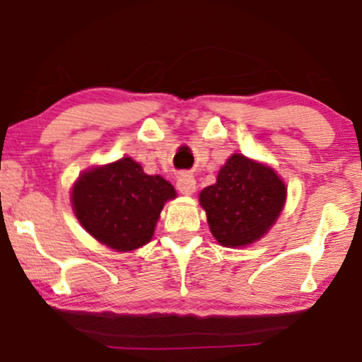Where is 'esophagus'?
<instances>
[{"instance_id": "esophagus-1", "label": "esophagus", "mask_w": 362, "mask_h": 362, "mask_svg": "<svg viewBox=\"0 0 362 362\" xmlns=\"http://www.w3.org/2000/svg\"><path fill=\"white\" fill-rule=\"evenodd\" d=\"M177 189L185 195L194 194L195 192V178L192 173H187V172L180 173V175L177 177Z\"/></svg>"}]
</instances>
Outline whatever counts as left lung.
<instances>
[{
  "label": "left lung",
  "mask_w": 362,
  "mask_h": 362,
  "mask_svg": "<svg viewBox=\"0 0 362 362\" xmlns=\"http://www.w3.org/2000/svg\"><path fill=\"white\" fill-rule=\"evenodd\" d=\"M199 201L214 238L224 247H245L276 223L286 201V185L272 168L233 155Z\"/></svg>",
  "instance_id": "1"
}]
</instances>
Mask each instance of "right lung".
<instances>
[{
	"label": "right lung",
	"mask_w": 362,
	"mask_h": 362,
	"mask_svg": "<svg viewBox=\"0 0 362 362\" xmlns=\"http://www.w3.org/2000/svg\"><path fill=\"white\" fill-rule=\"evenodd\" d=\"M175 189L160 175H146L131 158L88 170L73 187L76 218L88 233L119 252L151 240L163 204Z\"/></svg>",
	"instance_id": "1"
}]
</instances>
